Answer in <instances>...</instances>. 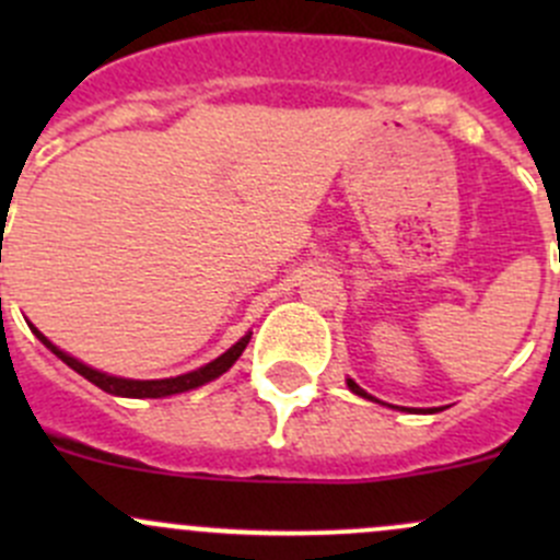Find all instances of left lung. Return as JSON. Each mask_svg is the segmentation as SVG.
<instances>
[{
	"label": "left lung",
	"mask_w": 560,
	"mask_h": 560,
	"mask_svg": "<svg viewBox=\"0 0 560 560\" xmlns=\"http://www.w3.org/2000/svg\"><path fill=\"white\" fill-rule=\"evenodd\" d=\"M347 385H349V389H352V393H354V395H363V398H371V395H369V393H365V389H363V387H360V385H354V382H352V380H347ZM371 400H374V398H371Z\"/></svg>",
	"instance_id": "1"
}]
</instances>
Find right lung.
<instances>
[{"mask_svg": "<svg viewBox=\"0 0 560 560\" xmlns=\"http://www.w3.org/2000/svg\"><path fill=\"white\" fill-rule=\"evenodd\" d=\"M32 330H35V336L45 343V347L50 349V352L56 354V358L65 360V363L70 365L72 371H78V374L83 376V380H89V382H92V385H97L100 389H105V393L121 395V398H165V395L186 393V389H195V387L206 385V382H211V380H217V376H222L224 371H228L230 365H233L235 360L241 358V352H244V349H246L248 338H252V336H244L238 343H233V347H230L228 352L219 354L217 360H211V363L202 365V369L189 371V374L171 376V380L140 382V380H118V376H107V374H103V371L89 369V365H83L81 360L70 358V354H65V352H61V349H56L54 343H50L48 338H45L43 332L37 330V327H32Z\"/></svg>", "mask_w": 560, "mask_h": 560, "instance_id": "add662e5", "label": "right lung"}]
</instances>
